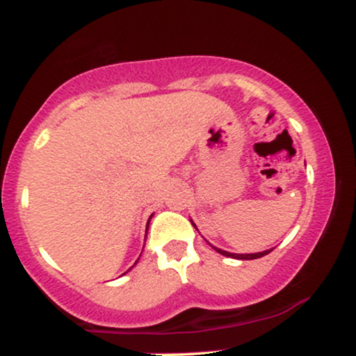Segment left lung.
<instances>
[{"mask_svg":"<svg viewBox=\"0 0 356 356\" xmlns=\"http://www.w3.org/2000/svg\"><path fill=\"white\" fill-rule=\"evenodd\" d=\"M216 251L220 252V254L227 256V257H236V259H257V257H263L266 256L268 252H271V249L269 251H263V252H254V254H234V252H227V251H222V249H218L214 248Z\"/></svg>","mask_w":356,"mask_h":356,"instance_id":"left-lung-1","label":"left lung"}]
</instances>
